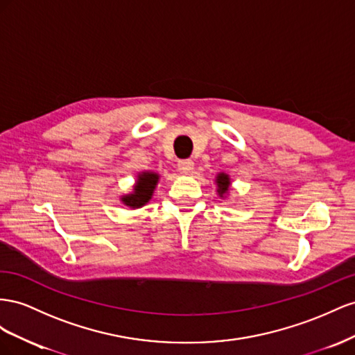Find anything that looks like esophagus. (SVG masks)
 Here are the masks:
<instances>
[{"mask_svg": "<svg viewBox=\"0 0 355 355\" xmlns=\"http://www.w3.org/2000/svg\"><path fill=\"white\" fill-rule=\"evenodd\" d=\"M193 166H195L193 160H190V159L180 160L178 162V172H180V174H183V175H189L190 172L193 171Z\"/></svg>", "mask_w": 355, "mask_h": 355, "instance_id": "1", "label": "esophagus"}]
</instances>
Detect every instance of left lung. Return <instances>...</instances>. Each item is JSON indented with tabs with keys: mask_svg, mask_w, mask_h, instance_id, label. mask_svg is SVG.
Returning a JSON list of instances; mask_svg holds the SVG:
<instances>
[{
	"mask_svg": "<svg viewBox=\"0 0 355 355\" xmlns=\"http://www.w3.org/2000/svg\"><path fill=\"white\" fill-rule=\"evenodd\" d=\"M216 184H217V195L225 199L229 193H230V186H232V181H230V175L226 174V172H218L216 175Z\"/></svg>",
	"mask_w": 355,
	"mask_h": 355,
	"instance_id": "left-lung-1",
	"label": "left lung"
}]
</instances>
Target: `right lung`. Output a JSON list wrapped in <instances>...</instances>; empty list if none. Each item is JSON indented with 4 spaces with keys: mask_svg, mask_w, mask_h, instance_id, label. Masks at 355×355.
I'll use <instances>...</instances> for the list:
<instances>
[{
    "mask_svg": "<svg viewBox=\"0 0 355 355\" xmlns=\"http://www.w3.org/2000/svg\"><path fill=\"white\" fill-rule=\"evenodd\" d=\"M159 178L160 175L155 171L139 172L130 193L121 195L120 202L130 209H138L141 207H144L147 202H150V199L153 198Z\"/></svg>",
    "mask_w": 355,
    "mask_h": 355,
    "instance_id": "obj_1",
    "label": "right lung"
}]
</instances>
